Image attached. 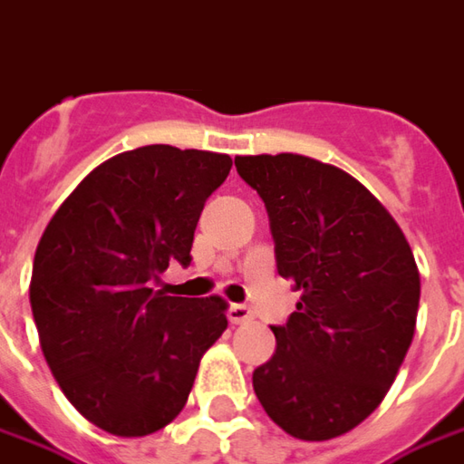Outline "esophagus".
Masks as SVG:
<instances>
[{
	"label": "esophagus",
	"mask_w": 464,
	"mask_h": 464,
	"mask_svg": "<svg viewBox=\"0 0 464 464\" xmlns=\"http://www.w3.org/2000/svg\"><path fill=\"white\" fill-rule=\"evenodd\" d=\"M227 318H229L232 324H247V321L252 318V311L247 308V305H242V303H235V305H229Z\"/></svg>",
	"instance_id": "34e87169"
}]
</instances>
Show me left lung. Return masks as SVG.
Here are the masks:
<instances>
[{"instance_id": "8db88e82", "label": "left lung", "mask_w": 464, "mask_h": 464, "mask_svg": "<svg viewBox=\"0 0 464 464\" xmlns=\"http://www.w3.org/2000/svg\"><path fill=\"white\" fill-rule=\"evenodd\" d=\"M235 166L265 201L277 273L300 290L298 311L270 325L277 348L252 386L280 430L324 442L361 424L394 384L420 270L392 214L346 171L298 153Z\"/></svg>"}]
</instances>
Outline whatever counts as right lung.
Listing matches in <instances>:
<instances>
[{"label": "right lung", "instance_id": "right-lung-1", "mask_svg": "<svg viewBox=\"0 0 464 464\" xmlns=\"http://www.w3.org/2000/svg\"><path fill=\"white\" fill-rule=\"evenodd\" d=\"M232 169L225 153L140 146L78 184L34 252L32 315L70 404L118 437L159 432L189 399L204 351L225 334V300L153 290L191 263L204 201Z\"/></svg>", "mask_w": 464, "mask_h": 464}]
</instances>
